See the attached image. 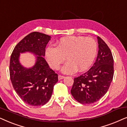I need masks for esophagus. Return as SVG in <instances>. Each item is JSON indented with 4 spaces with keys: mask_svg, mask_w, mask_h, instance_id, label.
<instances>
[{
    "mask_svg": "<svg viewBox=\"0 0 127 127\" xmlns=\"http://www.w3.org/2000/svg\"><path fill=\"white\" fill-rule=\"evenodd\" d=\"M63 78H64V76H62V75H59L58 76L59 80H61V79H63Z\"/></svg>",
    "mask_w": 127,
    "mask_h": 127,
    "instance_id": "esophagus-1",
    "label": "esophagus"
}]
</instances>
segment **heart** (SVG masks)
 <instances>
[{
    "instance_id": "obj_1",
    "label": "heart",
    "mask_w": 127,
    "mask_h": 127,
    "mask_svg": "<svg viewBox=\"0 0 127 127\" xmlns=\"http://www.w3.org/2000/svg\"><path fill=\"white\" fill-rule=\"evenodd\" d=\"M97 44L94 39L84 36H66L61 38L57 47L49 46L45 56L48 64L53 69H58L61 64L68 60L62 68L65 74L75 73L78 70H87L94 63L97 55Z\"/></svg>"
}]
</instances>
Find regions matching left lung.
<instances>
[{
	"label": "left lung",
	"instance_id": "1",
	"mask_svg": "<svg viewBox=\"0 0 127 127\" xmlns=\"http://www.w3.org/2000/svg\"><path fill=\"white\" fill-rule=\"evenodd\" d=\"M98 50L92 67L75 78L71 94L78 102L89 104L97 102L107 92L114 75V60L107 44L97 36Z\"/></svg>",
	"mask_w": 127,
	"mask_h": 127
}]
</instances>
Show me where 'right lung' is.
Returning <instances> with one entry per match:
<instances>
[{
  "label": "right lung",
  "instance_id": "1",
  "mask_svg": "<svg viewBox=\"0 0 127 127\" xmlns=\"http://www.w3.org/2000/svg\"><path fill=\"white\" fill-rule=\"evenodd\" d=\"M51 36L33 32L24 37L15 47L10 61V76L13 87L24 102L32 106H43L49 100L58 75L44 59L45 48ZM30 52L36 62L30 68L19 62L20 53Z\"/></svg>",
  "mask_w": 127,
  "mask_h": 127
}]
</instances>
